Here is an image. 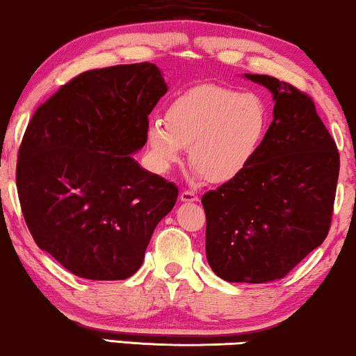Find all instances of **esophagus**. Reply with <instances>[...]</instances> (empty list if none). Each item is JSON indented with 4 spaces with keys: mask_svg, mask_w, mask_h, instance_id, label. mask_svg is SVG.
Masks as SVG:
<instances>
[{
    "mask_svg": "<svg viewBox=\"0 0 356 356\" xmlns=\"http://www.w3.org/2000/svg\"><path fill=\"white\" fill-rule=\"evenodd\" d=\"M179 199H181L183 202H197L199 201V197H197L196 193H194V191H186V189L179 193Z\"/></svg>",
    "mask_w": 356,
    "mask_h": 356,
    "instance_id": "1",
    "label": "esophagus"
}]
</instances>
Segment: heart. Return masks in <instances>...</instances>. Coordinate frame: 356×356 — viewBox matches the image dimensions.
<instances>
[{
    "mask_svg": "<svg viewBox=\"0 0 356 356\" xmlns=\"http://www.w3.org/2000/svg\"><path fill=\"white\" fill-rule=\"evenodd\" d=\"M269 129L266 102L252 92L204 84L175 97L162 121L145 131L150 159L167 170L188 147L189 163L199 178L228 183L245 172L259 152Z\"/></svg>",
    "mask_w": 356,
    "mask_h": 356,
    "instance_id": "obj_1",
    "label": "heart"
}]
</instances>
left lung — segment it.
<instances>
[{
  "label": "left lung",
  "instance_id": "left-lung-1",
  "mask_svg": "<svg viewBox=\"0 0 356 356\" xmlns=\"http://www.w3.org/2000/svg\"><path fill=\"white\" fill-rule=\"evenodd\" d=\"M245 77L272 92L274 120L250 167L202 196L206 254L220 279L264 284L323 245L340 157L308 94L272 76Z\"/></svg>",
  "mask_w": 356,
  "mask_h": 356
}]
</instances>
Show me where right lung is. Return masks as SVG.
Here are the masks:
<instances>
[{
    "label": "right lung",
    "instance_id": "right-lung-1",
    "mask_svg": "<svg viewBox=\"0 0 356 356\" xmlns=\"http://www.w3.org/2000/svg\"><path fill=\"white\" fill-rule=\"evenodd\" d=\"M152 63L90 70L61 86L29 121L19 147L21 209L40 250L82 279L139 269L178 188L140 168L150 111L167 94Z\"/></svg>",
    "mask_w": 356,
    "mask_h": 356
}]
</instances>
